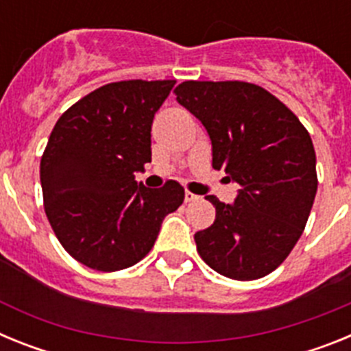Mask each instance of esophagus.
<instances>
[{"instance_id": "34e87169", "label": "esophagus", "mask_w": 351, "mask_h": 351, "mask_svg": "<svg viewBox=\"0 0 351 351\" xmlns=\"http://www.w3.org/2000/svg\"><path fill=\"white\" fill-rule=\"evenodd\" d=\"M184 200H186V202H195V200H198V197L195 193H191V191H186Z\"/></svg>"}]
</instances>
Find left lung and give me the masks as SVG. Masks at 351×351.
Here are the masks:
<instances>
[{"label":"left lung","mask_w":351,"mask_h":351,"mask_svg":"<svg viewBox=\"0 0 351 351\" xmlns=\"http://www.w3.org/2000/svg\"><path fill=\"white\" fill-rule=\"evenodd\" d=\"M173 93L206 126L213 169L241 186L234 204L206 197L216 219L195 234L198 255L230 280L271 274L300 239L315 202L316 154L308 130L256 84L186 80Z\"/></svg>","instance_id":"obj_1"}]
</instances>
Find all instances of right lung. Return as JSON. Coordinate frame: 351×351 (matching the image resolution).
<instances>
[{"mask_svg": "<svg viewBox=\"0 0 351 351\" xmlns=\"http://www.w3.org/2000/svg\"><path fill=\"white\" fill-rule=\"evenodd\" d=\"M173 84H105L52 130L40 161L43 207L61 246L86 267L114 272L141 262L184 200L178 181L158 190L135 181L151 161V125Z\"/></svg>", "mask_w": 351, "mask_h": 351, "instance_id": "add662e5", "label": "right lung"}]
</instances>
